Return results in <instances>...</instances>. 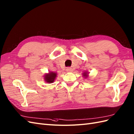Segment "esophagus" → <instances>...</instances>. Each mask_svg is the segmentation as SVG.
Here are the masks:
<instances>
[{"instance_id":"34e87169","label":"esophagus","mask_w":134,"mask_h":134,"mask_svg":"<svg viewBox=\"0 0 134 134\" xmlns=\"http://www.w3.org/2000/svg\"><path fill=\"white\" fill-rule=\"evenodd\" d=\"M66 71L67 72H71V71H72V69H71V68H67L66 69Z\"/></svg>"}]
</instances>
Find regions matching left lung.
I'll list each match as a JSON object with an SVG mask.
<instances>
[{"label": "left lung", "mask_w": 134, "mask_h": 134, "mask_svg": "<svg viewBox=\"0 0 134 134\" xmlns=\"http://www.w3.org/2000/svg\"><path fill=\"white\" fill-rule=\"evenodd\" d=\"M83 74H84V76H87V72H84V73Z\"/></svg>", "instance_id": "obj_1"}]
</instances>
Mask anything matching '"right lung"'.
I'll use <instances>...</instances> for the list:
<instances>
[{
    "label": "right lung",
    "instance_id": "obj_1",
    "mask_svg": "<svg viewBox=\"0 0 134 134\" xmlns=\"http://www.w3.org/2000/svg\"><path fill=\"white\" fill-rule=\"evenodd\" d=\"M56 76V74L55 72H51L49 74L45 75V76H44V79H45V81L47 83H51L54 81Z\"/></svg>",
    "mask_w": 134,
    "mask_h": 134
}]
</instances>
